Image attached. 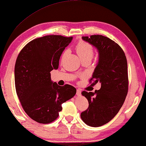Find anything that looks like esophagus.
I'll use <instances>...</instances> for the list:
<instances>
[{
    "label": "esophagus",
    "mask_w": 146,
    "mask_h": 146,
    "mask_svg": "<svg viewBox=\"0 0 146 146\" xmlns=\"http://www.w3.org/2000/svg\"><path fill=\"white\" fill-rule=\"evenodd\" d=\"M76 95L77 96H80L81 95V91L80 90H76Z\"/></svg>",
    "instance_id": "obj_1"
}]
</instances>
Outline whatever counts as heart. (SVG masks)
<instances>
[{
  "mask_svg": "<svg viewBox=\"0 0 146 146\" xmlns=\"http://www.w3.org/2000/svg\"><path fill=\"white\" fill-rule=\"evenodd\" d=\"M76 51L78 56L81 59L90 58H92L94 55V49L93 46L90 43L86 42L85 41L81 40L76 44L75 47ZM66 51H64L62 56L66 55Z\"/></svg>",
  "mask_w": 146,
  "mask_h": 146,
  "instance_id": "obj_1",
  "label": "heart"
}]
</instances>
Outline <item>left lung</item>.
Wrapping results in <instances>:
<instances>
[{
  "label": "left lung",
  "mask_w": 146,
  "mask_h": 146,
  "mask_svg": "<svg viewBox=\"0 0 146 146\" xmlns=\"http://www.w3.org/2000/svg\"><path fill=\"white\" fill-rule=\"evenodd\" d=\"M82 38L98 49V62L90 82H100L101 88L95 93L82 91L89 107L80 117L90 126L99 127L111 120L124 102L128 91L127 59L120 46L106 36Z\"/></svg>",
  "instance_id": "1"
}]
</instances>
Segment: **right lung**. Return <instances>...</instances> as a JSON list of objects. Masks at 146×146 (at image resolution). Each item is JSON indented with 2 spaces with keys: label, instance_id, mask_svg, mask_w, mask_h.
<instances>
[{
  "label": "right lung",
  "instance_id": "right-lung-1",
  "mask_svg": "<svg viewBox=\"0 0 146 146\" xmlns=\"http://www.w3.org/2000/svg\"><path fill=\"white\" fill-rule=\"evenodd\" d=\"M73 37L47 35L31 40L17 56L15 83L24 111L40 123L53 122L62 110V104L75 95L73 86H58L51 79V71L57 70L59 59Z\"/></svg>",
  "mask_w": 146,
  "mask_h": 146
}]
</instances>
